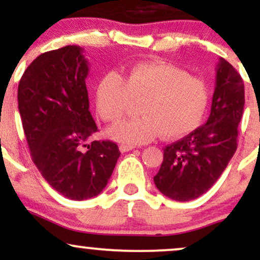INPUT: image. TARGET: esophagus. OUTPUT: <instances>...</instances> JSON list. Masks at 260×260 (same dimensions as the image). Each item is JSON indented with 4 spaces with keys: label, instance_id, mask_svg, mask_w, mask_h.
<instances>
[{
    "label": "esophagus",
    "instance_id": "obj_1",
    "mask_svg": "<svg viewBox=\"0 0 260 260\" xmlns=\"http://www.w3.org/2000/svg\"><path fill=\"white\" fill-rule=\"evenodd\" d=\"M136 148L134 145H129V144H122L120 145V150L122 153H126V151H129V150H133V149Z\"/></svg>",
    "mask_w": 260,
    "mask_h": 260
}]
</instances>
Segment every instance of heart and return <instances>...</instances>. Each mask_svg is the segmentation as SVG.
Returning a JSON list of instances; mask_svg holds the SVG:
<instances>
[{
    "instance_id": "obj_1",
    "label": "heart",
    "mask_w": 260,
    "mask_h": 260,
    "mask_svg": "<svg viewBox=\"0 0 260 260\" xmlns=\"http://www.w3.org/2000/svg\"><path fill=\"white\" fill-rule=\"evenodd\" d=\"M140 100L143 116L110 128L112 138L136 145L160 134L168 139L186 136L207 113L209 89L202 78L162 62L133 66L126 79L117 72H109L98 83L96 110L104 121H120L133 101Z\"/></svg>"
}]
</instances>
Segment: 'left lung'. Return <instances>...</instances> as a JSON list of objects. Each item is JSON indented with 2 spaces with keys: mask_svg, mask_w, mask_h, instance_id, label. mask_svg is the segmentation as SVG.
<instances>
[{
  "mask_svg": "<svg viewBox=\"0 0 260 260\" xmlns=\"http://www.w3.org/2000/svg\"><path fill=\"white\" fill-rule=\"evenodd\" d=\"M244 107V84L220 57L207 123L164 149L154 183L164 196L188 202L204 194L221 176L237 149V127Z\"/></svg>",
  "mask_w": 260,
  "mask_h": 260,
  "instance_id": "8db88e82",
  "label": "left lung"
}]
</instances>
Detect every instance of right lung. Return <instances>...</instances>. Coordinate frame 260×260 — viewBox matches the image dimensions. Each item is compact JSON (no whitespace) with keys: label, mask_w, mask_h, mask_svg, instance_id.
<instances>
[{"label":"right lung","mask_w":260,"mask_h":260,"mask_svg":"<svg viewBox=\"0 0 260 260\" xmlns=\"http://www.w3.org/2000/svg\"><path fill=\"white\" fill-rule=\"evenodd\" d=\"M83 52L68 45L41 53L18 85V110L31 159L47 183L72 201L100 194L121 155L110 140L86 144L98 127L89 111V62Z\"/></svg>","instance_id":"obj_1"}]
</instances>
